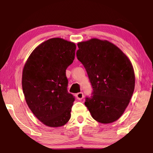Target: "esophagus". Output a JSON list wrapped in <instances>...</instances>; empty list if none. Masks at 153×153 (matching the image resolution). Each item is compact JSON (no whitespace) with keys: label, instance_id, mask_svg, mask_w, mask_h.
Instances as JSON below:
<instances>
[{"label":"esophagus","instance_id":"34e87169","mask_svg":"<svg viewBox=\"0 0 153 153\" xmlns=\"http://www.w3.org/2000/svg\"><path fill=\"white\" fill-rule=\"evenodd\" d=\"M76 98L77 100H82L83 98H84V94L82 92H79L76 94Z\"/></svg>","mask_w":153,"mask_h":153}]
</instances>
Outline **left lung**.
<instances>
[{
	"instance_id": "8db88e82",
	"label": "left lung",
	"mask_w": 153,
	"mask_h": 153,
	"mask_svg": "<svg viewBox=\"0 0 153 153\" xmlns=\"http://www.w3.org/2000/svg\"><path fill=\"white\" fill-rule=\"evenodd\" d=\"M77 46V58L86 69L93 89L84 104L98 122H114L123 115L132 97V65L117 46L107 40L92 38Z\"/></svg>"
}]
</instances>
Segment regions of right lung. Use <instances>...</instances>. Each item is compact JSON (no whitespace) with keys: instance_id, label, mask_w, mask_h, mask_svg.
<instances>
[{"instance_id":"obj_1","label":"right lung","mask_w":153,"mask_h":153,"mask_svg":"<svg viewBox=\"0 0 153 153\" xmlns=\"http://www.w3.org/2000/svg\"><path fill=\"white\" fill-rule=\"evenodd\" d=\"M76 46L54 38L38 46L25 63L22 88L25 101L45 125L57 128L68 122L75 97L67 91L66 69L73 63Z\"/></svg>"}]
</instances>
